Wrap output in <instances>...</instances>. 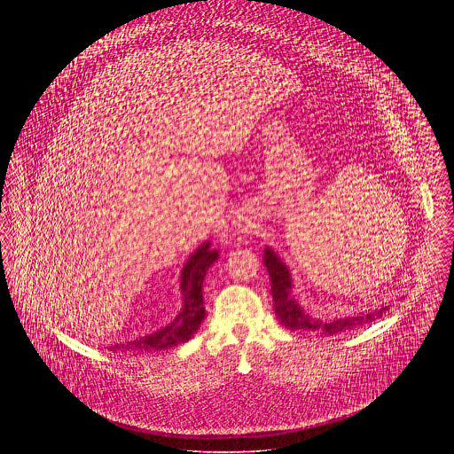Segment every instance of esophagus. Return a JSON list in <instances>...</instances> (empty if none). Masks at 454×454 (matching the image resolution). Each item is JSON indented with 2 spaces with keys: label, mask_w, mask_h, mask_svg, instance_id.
I'll use <instances>...</instances> for the list:
<instances>
[{
  "label": "esophagus",
  "mask_w": 454,
  "mask_h": 454,
  "mask_svg": "<svg viewBox=\"0 0 454 454\" xmlns=\"http://www.w3.org/2000/svg\"><path fill=\"white\" fill-rule=\"evenodd\" d=\"M234 225H236V229H238L239 232H248V231L252 229V223H250V220H247V218H239Z\"/></svg>",
  "instance_id": "esophagus-1"
}]
</instances>
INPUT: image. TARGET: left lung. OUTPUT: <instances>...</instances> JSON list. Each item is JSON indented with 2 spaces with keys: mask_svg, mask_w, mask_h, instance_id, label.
<instances>
[{
  "mask_svg": "<svg viewBox=\"0 0 454 454\" xmlns=\"http://www.w3.org/2000/svg\"><path fill=\"white\" fill-rule=\"evenodd\" d=\"M263 263L270 276V292H272V299H274L276 318L288 330H306V332L322 333V335H335V333L356 328L360 325L371 324V322L378 320L380 317H383V313H387L389 309V306H383L371 313L333 318L330 322L315 318L308 311H304V308L292 295L294 281H292L290 269L286 267V263L281 260V257L269 247L263 250Z\"/></svg>",
  "mask_w": 454,
  "mask_h": 454,
  "instance_id": "left-lung-1",
  "label": "left lung"
}]
</instances>
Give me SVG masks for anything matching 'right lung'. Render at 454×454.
Instances as JSON below:
<instances>
[{
    "label": "right lung",
    "mask_w": 454,
    "mask_h": 454,
    "mask_svg": "<svg viewBox=\"0 0 454 454\" xmlns=\"http://www.w3.org/2000/svg\"><path fill=\"white\" fill-rule=\"evenodd\" d=\"M218 250L211 248V243H202L194 254L185 262L180 276V290H182V309L176 318L160 330L148 333L145 337L134 339L126 344L110 346L112 351L119 349H137V351H160L178 344L187 342L200 322L204 320V306H202V281L211 267L218 260Z\"/></svg>",
    "instance_id": "1"
}]
</instances>
